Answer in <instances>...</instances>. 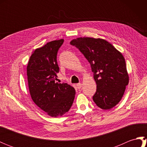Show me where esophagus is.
<instances>
[{"label": "esophagus", "mask_w": 147, "mask_h": 147, "mask_svg": "<svg viewBox=\"0 0 147 147\" xmlns=\"http://www.w3.org/2000/svg\"><path fill=\"white\" fill-rule=\"evenodd\" d=\"M76 86H77V88H78V89H80L81 88H82V83H78L77 85H76Z\"/></svg>", "instance_id": "esophagus-1"}]
</instances>
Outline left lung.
Segmentation results:
<instances>
[{
	"label": "left lung",
	"instance_id": "left-lung-1",
	"mask_svg": "<svg viewBox=\"0 0 147 147\" xmlns=\"http://www.w3.org/2000/svg\"><path fill=\"white\" fill-rule=\"evenodd\" d=\"M90 62L96 84L93 100L98 107L108 110L120 102L129 83L123 54L102 38L80 37L71 40Z\"/></svg>",
	"mask_w": 147,
	"mask_h": 147
}]
</instances>
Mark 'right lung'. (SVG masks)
Returning <instances> with one entry per match:
<instances>
[{"label":"right lung","instance_id":"obj_1","mask_svg":"<svg viewBox=\"0 0 147 147\" xmlns=\"http://www.w3.org/2000/svg\"><path fill=\"white\" fill-rule=\"evenodd\" d=\"M63 39L47 43L32 53L27 65L29 91L33 101L51 117H58L71 107L76 91L67 83H59L57 51Z\"/></svg>","mask_w":147,"mask_h":147}]
</instances>
